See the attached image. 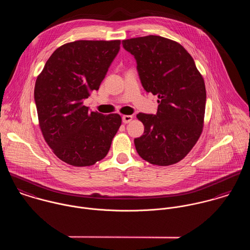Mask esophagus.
Wrapping results in <instances>:
<instances>
[{"label": "esophagus", "instance_id": "esophagus-1", "mask_svg": "<svg viewBox=\"0 0 250 250\" xmlns=\"http://www.w3.org/2000/svg\"><path fill=\"white\" fill-rule=\"evenodd\" d=\"M132 119H133V116H132V115H123V116H122V121H123V123H125V124L130 123V122L132 121Z\"/></svg>", "mask_w": 250, "mask_h": 250}]
</instances>
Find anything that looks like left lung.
Segmentation results:
<instances>
[{"label":"left lung","mask_w":250,"mask_h":250,"mask_svg":"<svg viewBox=\"0 0 250 250\" xmlns=\"http://www.w3.org/2000/svg\"><path fill=\"white\" fill-rule=\"evenodd\" d=\"M137 61L143 88L158 95L156 114L140 112L143 136L135 139L139 155L157 166L183 160L203 129L206 88L202 75L188 51L176 41L147 36L122 41Z\"/></svg>","instance_id":"8db88e82"}]
</instances>
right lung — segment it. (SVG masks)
Instances as JSON below:
<instances>
[{
    "instance_id": "1",
    "label": "right lung",
    "mask_w": 250,
    "mask_h": 250,
    "mask_svg": "<svg viewBox=\"0 0 250 250\" xmlns=\"http://www.w3.org/2000/svg\"><path fill=\"white\" fill-rule=\"evenodd\" d=\"M120 49V40H77L59 47L46 62L35 86L39 127L62 162L89 167L107 156L121 125L117 113L83 106L98 90Z\"/></svg>"
}]
</instances>
